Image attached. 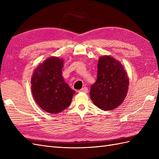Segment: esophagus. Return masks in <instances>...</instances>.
Returning <instances> with one entry per match:
<instances>
[{"instance_id": "obj_1", "label": "esophagus", "mask_w": 159, "mask_h": 159, "mask_svg": "<svg viewBox=\"0 0 159 159\" xmlns=\"http://www.w3.org/2000/svg\"><path fill=\"white\" fill-rule=\"evenodd\" d=\"M79 91L80 92H83V93H88V89L86 87H83L82 89H81Z\"/></svg>"}]
</instances>
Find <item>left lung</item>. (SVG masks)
Instances as JSON below:
<instances>
[{"label": "left lung", "instance_id": "8db88e82", "mask_svg": "<svg viewBox=\"0 0 159 159\" xmlns=\"http://www.w3.org/2000/svg\"><path fill=\"white\" fill-rule=\"evenodd\" d=\"M128 74L118 60L110 56L100 57L97 78L91 87V99L97 107L112 110L120 105L127 95Z\"/></svg>", "mask_w": 159, "mask_h": 159}]
</instances>
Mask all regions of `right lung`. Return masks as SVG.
<instances>
[{"label": "right lung", "instance_id": "obj_1", "mask_svg": "<svg viewBox=\"0 0 159 159\" xmlns=\"http://www.w3.org/2000/svg\"><path fill=\"white\" fill-rule=\"evenodd\" d=\"M63 60L50 57L39 65L31 79L35 102L48 113H58L67 108L75 93L63 79Z\"/></svg>", "mask_w": 159, "mask_h": 159}]
</instances>
